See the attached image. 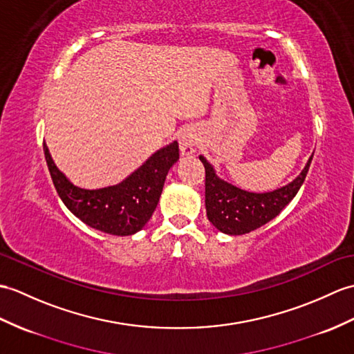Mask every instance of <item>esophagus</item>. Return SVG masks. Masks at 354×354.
Instances as JSON below:
<instances>
[{
	"label": "esophagus",
	"instance_id": "34e87169",
	"mask_svg": "<svg viewBox=\"0 0 354 354\" xmlns=\"http://www.w3.org/2000/svg\"><path fill=\"white\" fill-rule=\"evenodd\" d=\"M179 147H180V153L184 157H190V155L194 153V147H196V140L190 134H184L179 138Z\"/></svg>",
	"mask_w": 354,
	"mask_h": 354
}]
</instances>
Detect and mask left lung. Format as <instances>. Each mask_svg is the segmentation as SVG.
Masks as SVG:
<instances>
[{
	"mask_svg": "<svg viewBox=\"0 0 354 354\" xmlns=\"http://www.w3.org/2000/svg\"><path fill=\"white\" fill-rule=\"evenodd\" d=\"M314 157V153H312ZM312 157L292 183L268 193L241 190L216 175L214 167L203 158L205 166V207L208 220L220 232L227 235L249 234L279 216L305 183Z\"/></svg>",
	"mask_w": 354,
	"mask_h": 354,
	"instance_id": "1",
	"label": "left lung"
}]
</instances>
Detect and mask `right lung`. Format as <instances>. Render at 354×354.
Returning a JSON list of instances; mask_svg holds the SVG:
<instances>
[{
  "label": "right lung",
  "mask_w": 354,
  "mask_h": 354,
  "mask_svg": "<svg viewBox=\"0 0 354 354\" xmlns=\"http://www.w3.org/2000/svg\"><path fill=\"white\" fill-rule=\"evenodd\" d=\"M44 152L55 190L72 214L90 227L119 236L133 235L149 221L169 170L179 160V146L174 142L155 152L118 185L86 190L73 185L57 169L46 145Z\"/></svg>",
  "instance_id": "right-lung-1"
}]
</instances>
